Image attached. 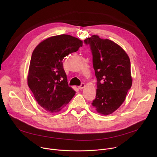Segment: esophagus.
I'll use <instances>...</instances> for the list:
<instances>
[{
  "label": "esophagus",
  "mask_w": 157,
  "mask_h": 157,
  "mask_svg": "<svg viewBox=\"0 0 157 157\" xmlns=\"http://www.w3.org/2000/svg\"><path fill=\"white\" fill-rule=\"evenodd\" d=\"M85 83H81V85L79 86H78V88L80 89V90H82V89L85 88Z\"/></svg>",
  "instance_id": "esophagus-1"
}]
</instances>
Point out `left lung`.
<instances>
[{
  "instance_id": "1",
  "label": "left lung",
  "mask_w": 157,
  "mask_h": 157,
  "mask_svg": "<svg viewBox=\"0 0 157 157\" xmlns=\"http://www.w3.org/2000/svg\"><path fill=\"white\" fill-rule=\"evenodd\" d=\"M84 42L91 48L97 80L92 104L98 113L106 116L120 108L132 86L130 59L124 49L109 39L93 35Z\"/></svg>"
}]
</instances>
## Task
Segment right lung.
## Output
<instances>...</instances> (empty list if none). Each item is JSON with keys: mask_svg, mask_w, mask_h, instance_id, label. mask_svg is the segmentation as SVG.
<instances>
[{"mask_svg": "<svg viewBox=\"0 0 157 157\" xmlns=\"http://www.w3.org/2000/svg\"><path fill=\"white\" fill-rule=\"evenodd\" d=\"M82 45L83 40L78 38L62 34L42 40L33 51L27 83L38 104L46 111L60 112L75 95L68 85L62 61Z\"/></svg>", "mask_w": 157, "mask_h": 157, "instance_id": "add662e5", "label": "right lung"}]
</instances>
